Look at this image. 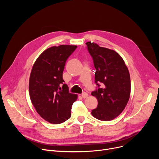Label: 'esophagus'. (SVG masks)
I'll return each instance as SVG.
<instances>
[{
	"label": "esophagus",
	"instance_id": "34e87169",
	"mask_svg": "<svg viewBox=\"0 0 159 159\" xmlns=\"http://www.w3.org/2000/svg\"><path fill=\"white\" fill-rule=\"evenodd\" d=\"M82 97L83 98H87L88 97V93H83L82 94Z\"/></svg>",
	"mask_w": 159,
	"mask_h": 159
}]
</instances>
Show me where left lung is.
<instances>
[{"mask_svg":"<svg viewBox=\"0 0 159 159\" xmlns=\"http://www.w3.org/2000/svg\"><path fill=\"white\" fill-rule=\"evenodd\" d=\"M88 50L95 68V82L98 89L91 92L98 101L91 111L95 118L103 121L114 119L127 105L131 92L128 69L122 58L114 50L88 42Z\"/></svg>","mask_w":159,"mask_h":159,"instance_id":"obj_1","label":"left lung"}]
</instances>
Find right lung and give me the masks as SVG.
Here are the masks:
<instances>
[{"instance_id": "obj_1", "label": "right lung", "mask_w": 159, "mask_h": 159, "mask_svg": "<svg viewBox=\"0 0 159 159\" xmlns=\"http://www.w3.org/2000/svg\"><path fill=\"white\" fill-rule=\"evenodd\" d=\"M77 46L61 45L46 49L38 57L31 71L29 93L37 112L51 124H61L71 116L77 95L69 93L62 73L68 58Z\"/></svg>"}]
</instances>
